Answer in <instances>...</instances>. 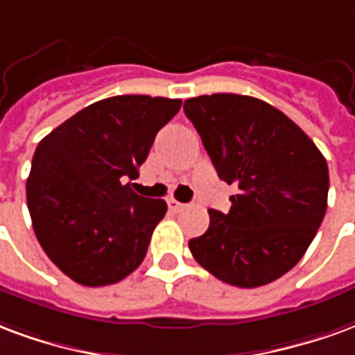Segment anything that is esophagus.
Here are the masks:
<instances>
[{"label":"esophagus","mask_w":355,"mask_h":355,"mask_svg":"<svg viewBox=\"0 0 355 355\" xmlns=\"http://www.w3.org/2000/svg\"><path fill=\"white\" fill-rule=\"evenodd\" d=\"M168 209H170L172 214H180L181 209H185V204L178 202V200H168Z\"/></svg>","instance_id":"1"}]
</instances>
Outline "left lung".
<instances>
[{"mask_svg": "<svg viewBox=\"0 0 355 355\" xmlns=\"http://www.w3.org/2000/svg\"><path fill=\"white\" fill-rule=\"evenodd\" d=\"M183 110L217 175L238 189L227 214L208 209V231L189 240L193 257L231 286L278 280L301 261L325 216L323 155L287 115L252 96H198Z\"/></svg>", "mask_w": 355, "mask_h": 355, "instance_id": "1", "label": "left lung"}]
</instances>
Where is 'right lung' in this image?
<instances>
[{"label": "right lung", "mask_w": 355, "mask_h": 355, "mask_svg": "<svg viewBox=\"0 0 355 355\" xmlns=\"http://www.w3.org/2000/svg\"><path fill=\"white\" fill-rule=\"evenodd\" d=\"M181 100L124 94L85 107L41 139L26 183L43 252L81 286L117 284L146 257L162 198L132 191L157 132Z\"/></svg>", "instance_id": "add662e5"}]
</instances>
